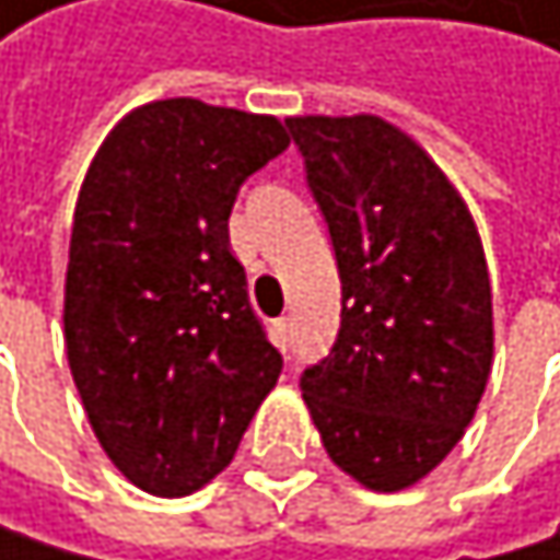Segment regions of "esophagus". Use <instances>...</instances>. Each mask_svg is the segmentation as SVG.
I'll list each match as a JSON object with an SVG mask.
<instances>
[{
    "label": "esophagus",
    "mask_w": 560,
    "mask_h": 560,
    "mask_svg": "<svg viewBox=\"0 0 560 560\" xmlns=\"http://www.w3.org/2000/svg\"><path fill=\"white\" fill-rule=\"evenodd\" d=\"M278 346L282 349L292 346V318H278Z\"/></svg>",
    "instance_id": "obj_1"
}]
</instances>
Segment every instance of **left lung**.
Instances as JSON below:
<instances>
[{
	"instance_id": "8db88e82",
	"label": "left lung",
	"mask_w": 560,
	"mask_h": 560,
	"mask_svg": "<svg viewBox=\"0 0 560 560\" xmlns=\"http://www.w3.org/2000/svg\"><path fill=\"white\" fill-rule=\"evenodd\" d=\"M329 224L342 318L302 373L322 446L370 490L423 480L470 427L493 359L490 278L457 187L399 127L289 117Z\"/></svg>"
}]
</instances>
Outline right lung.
Listing matches in <instances>:
<instances>
[{
    "mask_svg": "<svg viewBox=\"0 0 560 560\" xmlns=\"http://www.w3.org/2000/svg\"><path fill=\"white\" fill-rule=\"evenodd\" d=\"M289 147L275 117L154 100L103 140L67 265V359L114 467L187 498L234 457L282 355L228 245L238 187Z\"/></svg>",
    "mask_w": 560,
    "mask_h": 560,
    "instance_id": "right-lung-1",
    "label": "right lung"
}]
</instances>
